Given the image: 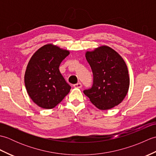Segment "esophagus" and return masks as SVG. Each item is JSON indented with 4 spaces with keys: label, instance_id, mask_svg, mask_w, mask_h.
Returning a JSON list of instances; mask_svg holds the SVG:
<instances>
[{
    "label": "esophagus",
    "instance_id": "1",
    "mask_svg": "<svg viewBox=\"0 0 156 156\" xmlns=\"http://www.w3.org/2000/svg\"><path fill=\"white\" fill-rule=\"evenodd\" d=\"M74 87L76 88H82V84L79 82V83L74 84Z\"/></svg>",
    "mask_w": 156,
    "mask_h": 156
}]
</instances>
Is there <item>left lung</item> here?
<instances>
[{
  "instance_id": "obj_1",
  "label": "left lung",
  "mask_w": 156,
  "mask_h": 156,
  "mask_svg": "<svg viewBox=\"0 0 156 156\" xmlns=\"http://www.w3.org/2000/svg\"><path fill=\"white\" fill-rule=\"evenodd\" d=\"M85 56L93 74V85L84 90V94L100 110H108L120 104L130 83L124 59L107 45L87 51Z\"/></svg>"
}]
</instances>
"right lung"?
Segmentation results:
<instances>
[{
    "label": "right lung",
    "mask_w": 156,
    "mask_h": 156,
    "mask_svg": "<svg viewBox=\"0 0 156 156\" xmlns=\"http://www.w3.org/2000/svg\"><path fill=\"white\" fill-rule=\"evenodd\" d=\"M69 51L46 44L31 56L26 68L25 84L29 97L39 107L51 109L67 95L71 87L61 74L59 66Z\"/></svg>",
    "instance_id": "obj_1"
}]
</instances>
